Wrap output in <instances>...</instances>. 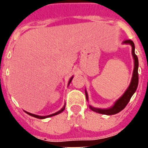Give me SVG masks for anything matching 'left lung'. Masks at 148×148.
<instances>
[{
	"instance_id": "1",
	"label": "left lung",
	"mask_w": 148,
	"mask_h": 148,
	"mask_svg": "<svg viewBox=\"0 0 148 148\" xmlns=\"http://www.w3.org/2000/svg\"><path fill=\"white\" fill-rule=\"evenodd\" d=\"M124 43H129L132 45V55H133L134 62H135V66H134L133 71V75H132V82H131L130 86L127 88V90L125 91V93L123 94V96L121 97V98L117 100L115 105L112 108L108 109H95L90 106V109H92L93 111L101 113V114H106V115H114L116 114L118 112H120L121 110L126 107L127 105V103L129 102L131 97H132L134 93L136 92V90L138 86V82H139V74H138V66H139V61H138V57L135 54V45L134 42L131 40V39H125L124 41ZM86 99H88V96H87V93L86 92Z\"/></svg>"
}]
</instances>
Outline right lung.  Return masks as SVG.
<instances>
[{"instance_id": "1", "label": "right lung", "mask_w": 148, "mask_h": 148, "mask_svg": "<svg viewBox=\"0 0 148 148\" xmlns=\"http://www.w3.org/2000/svg\"><path fill=\"white\" fill-rule=\"evenodd\" d=\"M72 78L73 77H71V80H70V82H69V83H71V80H72ZM65 109V106L62 108V109L60 110V111H58L57 112H55V113H54V114H51V115H49V116H38V115H35V114H32V113H30V112H27V114L28 115H30V116H34V117H36V118H39V119H44V118H47V117H50V116H55V115H57V114H59L60 112H62Z\"/></svg>"}]
</instances>
